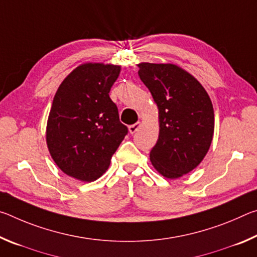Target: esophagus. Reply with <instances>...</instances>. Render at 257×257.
I'll return each instance as SVG.
<instances>
[{"label": "esophagus", "instance_id": "obj_1", "mask_svg": "<svg viewBox=\"0 0 257 257\" xmlns=\"http://www.w3.org/2000/svg\"><path fill=\"white\" fill-rule=\"evenodd\" d=\"M139 127H141V122H136V123H134V124H132V125H129V133L130 134H135L137 132V130L139 129Z\"/></svg>", "mask_w": 257, "mask_h": 257}]
</instances>
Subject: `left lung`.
<instances>
[{
  "label": "left lung",
  "instance_id": "left-lung-1",
  "mask_svg": "<svg viewBox=\"0 0 257 257\" xmlns=\"http://www.w3.org/2000/svg\"><path fill=\"white\" fill-rule=\"evenodd\" d=\"M159 108V139L150 153L160 175L177 179L205 158L214 134L211 98L196 78L172 63L138 64Z\"/></svg>",
  "mask_w": 257,
  "mask_h": 257
}]
</instances>
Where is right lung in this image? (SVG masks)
Returning a JSON list of instances; mask_svg holds the SVG:
<instances>
[{
    "label": "right lung",
    "instance_id": "right-lung-1",
    "mask_svg": "<svg viewBox=\"0 0 257 257\" xmlns=\"http://www.w3.org/2000/svg\"><path fill=\"white\" fill-rule=\"evenodd\" d=\"M120 70L114 64H80L55 93L46 144L61 171L77 180L98 179L128 133L108 95Z\"/></svg>",
    "mask_w": 257,
    "mask_h": 257
}]
</instances>
